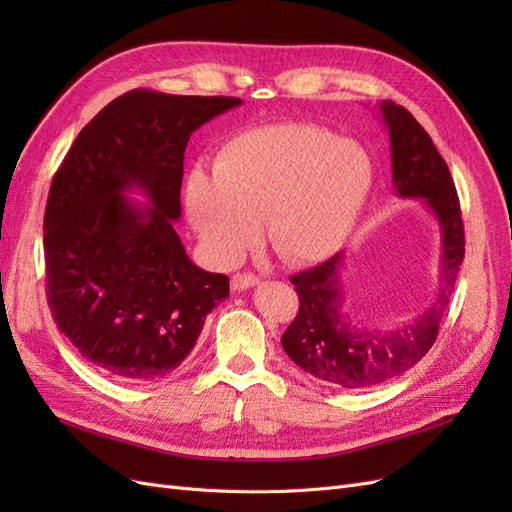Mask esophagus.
I'll list each match as a JSON object with an SVG mask.
<instances>
[{
    "label": "esophagus",
    "mask_w": 512,
    "mask_h": 512,
    "mask_svg": "<svg viewBox=\"0 0 512 512\" xmlns=\"http://www.w3.org/2000/svg\"><path fill=\"white\" fill-rule=\"evenodd\" d=\"M258 282H260V280H258V277H256L254 273H237V275H232L230 288H232V290H237V292H241V290H247V288L256 286Z\"/></svg>",
    "instance_id": "34e87169"
}]
</instances>
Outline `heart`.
I'll return each mask as SVG.
<instances>
[{
	"instance_id": "b5f03b06",
	"label": "heart",
	"mask_w": 512,
	"mask_h": 512,
	"mask_svg": "<svg viewBox=\"0 0 512 512\" xmlns=\"http://www.w3.org/2000/svg\"><path fill=\"white\" fill-rule=\"evenodd\" d=\"M374 185L369 153L314 123H271L226 141L213 175L196 168L185 205L207 252L228 265L258 237L292 265L331 256L348 239Z\"/></svg>"
}]
</instances>
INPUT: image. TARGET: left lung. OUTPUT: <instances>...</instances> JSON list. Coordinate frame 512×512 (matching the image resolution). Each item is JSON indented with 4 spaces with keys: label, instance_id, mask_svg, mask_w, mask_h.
<instances>
[{
    "label": "left lung",
    "instance_id": "obj_1",
    "mask_svg": "<svg viewBox=\"0 0 512 512\" xmlns=\"http://www.w3.org/2000/svg\"><path fill=\"white\" fill-rule=\"evenodd\" d=\"M380 111L391 136L395 192L401 198H425L440 224L442 286L436 303L416 320L399 329L369 331L354 327L344 312L337 275L342 254L290 277L299 294V312L282 335L286 354L309 376L350 391L404 374L429 352L466 254L455 181L431 136L404 106L384 100Z\"/></svg>",
    "mask_w": 512,
    "mask_h": 512
}]
</instances>
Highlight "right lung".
Wrapping results in <instances>:
<instances>
[{"mask_svg":"<svg viewBox=\"0 0 512 512\" xmlns=\"http://www.w3.org/2000/svg\"><path fill=\"white\" fill-rule=\"evenodd\" d=\"M239 98L132 89L76 136L44 211L46 301L57 329L104 374L151 382L192 352L228 277L196 267L173 228L194 130ZM141 187L151 206L123 191Z\"/></svg>","mask_w":512,"mask_h":512,"instance_id":"1","label":"right lung"}]
</instances>
